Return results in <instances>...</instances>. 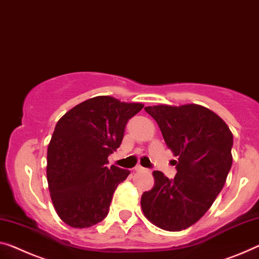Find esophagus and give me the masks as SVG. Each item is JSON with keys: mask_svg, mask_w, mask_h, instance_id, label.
<instances>
[{"mask_svg": "<svg viewBox=\"0 0 259 259\" xmlns=\"http://www.w3.org/2000/svg\"><path fill=\"white\" fill-rule=\"evenodd\" d=\"M135 171H136V172H142V171H145V168H144V167H142V166H140V165H138V166L135 167Z\"/></svg>", "mask_w": 259, "mask_h": 259, "instance_id": "34e87169", "label": "esophagus"}]
</instances>
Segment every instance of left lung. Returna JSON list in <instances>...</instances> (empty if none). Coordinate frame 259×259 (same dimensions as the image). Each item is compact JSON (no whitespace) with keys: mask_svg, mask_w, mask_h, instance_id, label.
<instances>
[{"mask_svg":"<svg viewBox=\"0 0 259 259\" xmlns=\"http://www.w3.org/2000/svg\"><path fill=\"white\" fill-rule=\"evenodd\" d=\"M156 119L167 148L178 157L177 175L154 171V186L144 192L143 213L153 225L180 231L198 222L225 186L233 164V134L223 119L199 105L145 107Z\"/></svg>","mask_w":259,"mask_h":259,"instance_id":"obj_1","label":"left lung"}]
</instances>
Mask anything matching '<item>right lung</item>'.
Here are the masks:
<instances>
[{"label":"right lung","mask_w":259,"mask_h":259,"mask_svg":"<svg viewBox=\"0 0 259 259\" xmlns=\"http://www.w3.org/2000/svg\"><path fill=\"white\" fill-rule=\"evenodd\" d=\"M144 107L111 96H95L58 121L48 149V181L59 218L73 228H88L109 213L113 194L129 169L108 157L121 145L129 119Z\"/></svg>","instance_id":"1"}]
</instances>
